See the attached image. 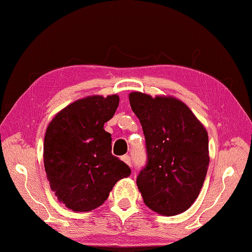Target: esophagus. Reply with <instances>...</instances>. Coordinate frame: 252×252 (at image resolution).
<instances>
[{
    "label": "esophagus",
    "instance_id": "1",
    "mask_svg": "<svg viewBox=\"0 0 252 252\" xmlns=\"http://www.w3.org/2000/svg\"><path fill=\"white\" fill-rule=\"evenodd\" d=\"M121 160H122L123 162H126V163L127 165H131V158H130L129 156H123V157L121 158Z\"/></svg>",
    "mask_w": 252,
    "mask_h": 252
}]
</instances>
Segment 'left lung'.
<instances>
[{"label": "left lung", "instance_id": "8db88e82", "mask_svg": "<svg viewBox=\"0 0 252 252\" xmlns=\"http://www.w3.org/2000/svg\"><path fill=\"white\" fill-rule=\"evenodd\" d=\"M129 100L146 138L147 163L136 178L144 203L163 216L186 211L207 176L206 129L192 111L174 97L132 92Z\"/></svg>", "mask_w": 252, "mask_h": 252}]
</instances>
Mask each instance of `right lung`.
<instances>
[{
	"mask_svg": "<svg viewBox=\"0 0 252 252\" xmlns=\"http://www.w3.org/2000/svg\"><path fill=\"white\" fill-rule=\"evenodd\" d=\"M117 94L78 100L59 112L44 136V168L51 189L73 211L100 207L113 186L131 174L111 153L112 138L103 126L116 113Z\"/></svg>",
	"mask_w": 252,
	"mask_h": 252,
	"instance_id": "right-lung-1",
	"label": "right lung"
}]
</instances>
